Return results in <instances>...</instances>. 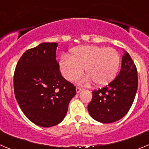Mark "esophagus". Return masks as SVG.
Segmentation results:
<instances>
[{
	"mask_svg": "<svg viewBox=\"0 0 149 149\" xmlns=\"http://www.w3.org/2000/svg\"><path fill=\"white\" fill-rule=\"evenodd\" d=\"M82 89H83L82 88L79 87V86H77V87H76V92H77V93H79L81 90H82Z\"/></svg>",
	"mask_w": 149,
	"mask_h": 149,
	"instance_id": "obj_1",
	"label": "esophagus"
}]
</instances>
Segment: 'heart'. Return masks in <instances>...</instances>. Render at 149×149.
I'll use <instances>...</instances> for the list:
<instances>
[{
    "label": "heart",
    "mask_w": 149,
    "mask_h": 149,
    "mask_svg": "<svg viewBox=\"0 0 149 149\" xmlns=\"http://www.w3.org/2000/svg\"><path fill=\"white\" fill-rule=\"evenodd\" d=\"M120 56L115 49L97 45L80 46L64 55L60 61L62 74L69 81H75L85 72L98 86H104L116 76Z\"/></svg>",
    "instance_id": "1"
}]
</instances>
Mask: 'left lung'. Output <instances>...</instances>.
Wrapping results in <instances>:
<instances>
[{"mask_svg": "<svg viewBox=\"0 0 149 149\" xmlns=\"http://www.w3.org/2000/svg\"><path fill=\"white\" fill-rule=\"evenodd\" d=\"M138 87L137 69L126 51L119 74L107 86L93 91L88 111L95 120L112 123L123 118L131 108Z\"/></svg>", "mask_w": 149, "mask_h": 149, "instance_id": "8db88e82", "label": "left lung"}]
</instances>
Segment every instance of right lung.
I'll return each instance as SVG.
<instances>
[{
    "mask_svg": "<svg viewBox=\"0 0 149 149\" xmlns=\"http://www.w3.org/2000/svg\"><path fill=\"white\" fill-rule=\"evenodd\" d=\"M58 44L45 42L23 54L14 72V93L24 114L48 127L61 122L76 87L62 76L56 60Z\"/></svg>",
    "mask_w": 149,
    "mask_h": 149,
    "instance_id": "1",
    "label": "right lung"
}]
</instances>
